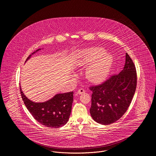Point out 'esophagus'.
Instances as JSON below:
<instances>
[{
    "label": "esophagus",
    "mask_w": 156,
    "mask_h": 156,
    "mask_svg": "<svg viewBox=\"0 0 156 156\" xmlns=\"http://www.w3.org/2000/svg\"><path fill=\"white\" fill-rule=\"evenodd\" d=\"M84 93H85V90L83 88H80V90L78 91V94H84Z\"/></svg>",
    "instance_id": "obj_1"
}]
</instances>
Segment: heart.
<instances>
[{"label":"heart","mask_w":156,"mask_h":156,"mask_svg":"<svg viewBox=\"0 0 156 156\" xmlns=\"http://www.w3.org/2000/svg\"><path fill=\"white\" fill-rule=\"evenodd\" d=\"M81 64L87 65L93 63L86 72L87 80L94 83L104 81L108 76L113 63L112 56L105 53L102 48H92L83 51Z\"/></svg>","instance_id":"heart-1"}]
</instances>
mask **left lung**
Here are the masks:
<instances>
[{
  "mask_svg": "<svg viewBox=\"0 0 156 156\" xmlns=\"http://www.w3.org/2000/svg\"><path fill=\"white\" fill-rule=\"evenodd\" d=\"M137 84L135 65L128 53L123 69L98 85L91 86L93 92L90 114L94 121L102 125L119 120L129 107Z\"/></svg>",
  "mask_w": 156,
  "mask_h": 156,
  "instance_id": "obj_1",
  "label": "left lung"
}]
</instances>
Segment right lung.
<instances>
[{"label":"right lung","instance_id":"add662e5","mask_svg":"<svg viewBox=\"0 0 156 156\" xmlns=\"http://www.w3.org/2000/svg\"><path fill=\"white\" fill-rule=\"evenodd\" d=\"M39 50L40 49L30 54L26 61L31 57V55ZM20 90L25 106L34 119L41 125L49 128H57L67 123L73 101V91L58 94L48 101L38 103L28 99L22 92L20 86Z\"/></svg>","mask_w":156,"mask_h":156}]
</instances>
